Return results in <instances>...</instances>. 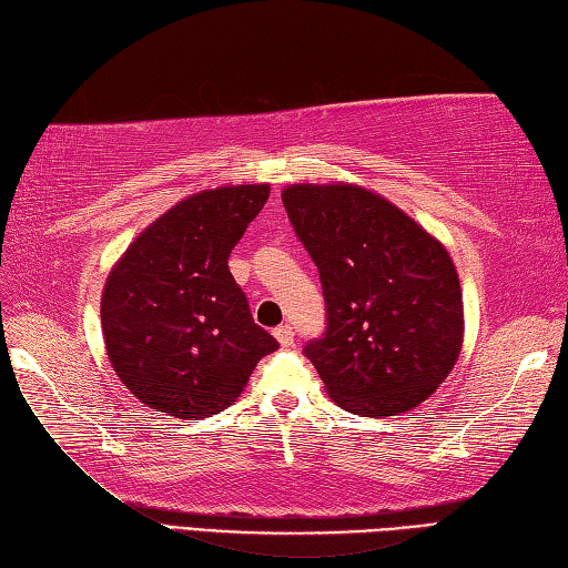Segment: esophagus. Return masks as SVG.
I'll list each match as a JSON object with an SVG mask.
<instances>
[{"label":"esophagus","mask_w":568,"mask_h":568,"mask_svg":"<svg viewBox=\"0 0 568 568\" xmlns=\"http://www.w3.org/2000/svg\"><path fill=\"white\" fill-rule=\"evenodd\" d=\"M273 334H275L277 344H281L283 348H291L295 344V332H293L291 324H281V327H277Z\"/></svg>","instance_id":"1"}]
</instances>
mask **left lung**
I'll return each instance as SVG.
<instances>
[{
  "instance_id": "left-lung-1",
  "label": "left lung",
  "mask_w": 568,
  "mask_h": 568,
  "mask_svg": "<svg viewBox=\"0 0 568 568\" xmlns=\"http://www.w3.org/2000/svg\"><path fill=\"white\" fill-rule=\"evenodd\" d=\"M283 204L320 271L327 329L307 342L305 356L332 400L364 417H393L427 400L464 342L449 251L358 185H291Z\"/></svg>"
}]
</instances>
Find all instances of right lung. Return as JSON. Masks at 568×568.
Masks as SVG:
<instances>
[{
  "mask_svg": "<svg viewBox=\"0 0 568 568\" xmlns=\"http://www.w3.org/2000/svg\"><path fill=\"white\" fill-rule=\"evenodd\" d=\"M268 195L271 185H236L178 202L106 277V356L143 405L180 419L222 413L277 348L229 271V253Z\"/></svg>",
  "mask_w": 568,
  "mask_h": 568,
  "instance_id": "obj_1",
  "label": "right lung"
}]
</instances>
